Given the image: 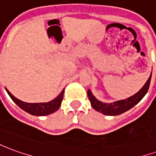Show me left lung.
Here are the masks:
<instances>
[{"mask_svg": "<svg viewBox=\"0 0 156 156\" xmlns=\"http://www.w3.org/2000/svg\"><path fill=\"white\" fill-rule=\"evenodd\" d=\"M152 74V73H151ZM151 74L150 78H148L147 82L145 83V84L143 86V88L137 92L136 94L133 96H131L129 98L123 100H119V101L113 102L110 104L108 103H103L98 100L93 95L90 89L88 90V97L89 101L91 103V105L95 110L100 112L102 114L105 115H119L123 114L124 112L128 111L129 109L133 108L134 105H137L139 102L140 101L142 98H144V95L147 94L151 83Z\"/></svg>", "mask_w": 156, "mask_h": 156, "instance_id": "obj_1", "label": "left lung"}]
</instances>
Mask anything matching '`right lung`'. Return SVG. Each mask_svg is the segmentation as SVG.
I'll return each mask as SVG.
<instances>
[{"label":"right lung","instance_id":"1","mask_svg":"<svg viewBox=\"0 0 156 156\" xmlns=\"http://www.w3.org/2000/svg\"><path fill=\"white\" fill-rule=\"evenodd\" d=\"M5 90L11 98L15 102L16 105L23 109L24 111L27 112L30 115H36V116H44V115H51L55 111H57L61 105L62 100L63 98V93H64V89H63L57 98L48 103H34V104L32 103L31 104V103H26V102L20 100L14 97L6 88Z\"/></svg>","mask_w":156,"mask_h":156}]
</instances>
